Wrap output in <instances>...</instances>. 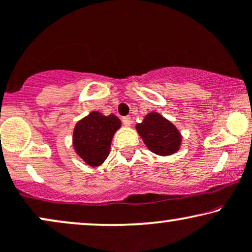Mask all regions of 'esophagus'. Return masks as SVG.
<instances>
[{
  "instance_id": "34e87169",
  "label": "esophagus",
  "mask_w": 252,
  "mask_h": 252,
  "mask_svg": "<svg viewBox=\"0 0 252 252\" xmlns=\"http://www.w3.org/2000/svg\"><path fill=\"white\" fill-rule=\"evenodd\" d=\"M122 122L126 126H131V123H132V120H131V117H130V116H124L122 119Z\"/></svg>"
}]
</instances>
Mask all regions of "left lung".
Wrapping results in <instances>:
<instances>
[{"label": "left lung", "mask_w": 252, "mask_h": 252, "mask_svg": "<svg viewBox=\"0 0 252 252\" xmlns=\"http://www.w3.org/2000/svg\"><path fill=\"white\" fill-rule=\"evenodd\" d=\"M137 131L150 151L159 156H170L180 149L181 135L174 124L158 113H149Z\"/></svg>", "instance_id": "8db88e82"}]
</instances>
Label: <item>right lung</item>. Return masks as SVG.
I'll list each match as a JSON object with an SVG mask.
<instances>
[{
	"mask_svg": "<svg viewBox=\"0 0 252 252\" xmlns=\"http://www.w3.org/2000/svg\"><path fill=\"white\" fill-rule=\"evenodd\" d=\"M120 126V119L113 114L104 116L98 111H92L76 123L73 131L76 155L89 166H100L109 155L111 139Z\"/></svg>",
	"mask_w": 252,
	"mask_h": 252,
	"instance_id": "1",
	"label": "right lung"
}]
</instances>
